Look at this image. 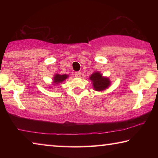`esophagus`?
Listing matches in <instances>:
<instances>
[{"label": "esophagus", "instance_id": "obj_1", "mask_svg": "<svg viewBox=\"0 0 158 158\" xmlns=\"http://www.w3.org/2000/svg\"><path fill=\"white\" fill-rule=\"evenodd\" d=\"M74 75H75V77H77V78H80V77H81V73H80V72H77V73L74 74Z\"/></svg>", "mask_w": 158, "mask_h": 158}]
</instances>
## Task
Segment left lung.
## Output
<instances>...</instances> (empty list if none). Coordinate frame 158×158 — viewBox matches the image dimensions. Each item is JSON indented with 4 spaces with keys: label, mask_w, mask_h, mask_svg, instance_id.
I'll return each instance as SVG.
<instances>
[{
    "label": "left lung",
    "mask_w": 158,
    "mask_h": 158,
    "mask_svg": "<svg viewBox=\"0 0 158 158\" xmlns=\"http://www.w3.org/2000/svg\"><path fill=\"white\" fill-rule=\"evenodd\" d=\"M89 79L91 81L93 89L96 91H103L110 86L111 81L109 77H103L100 72L95 71L89 77Z\"/></svg>",
    "instance_id": "1"
}]
</instances>
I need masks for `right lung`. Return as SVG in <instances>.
<instances>
[{"mask_svg": "<svg viewBox=\"0 0 158 158\" xmlns=\"http://www.w3.org/2000/svg\"><path fill=\"white\" fill-rule=\"evenodd\" d=\"M69 77L68 74H56L54 77H53V82L52 85H57L60 83L63 82L65 79H67Z\"/></svg>", "mask_w": 158, "mask_h": 158, "instance_id": "right-lung-1", "label": "right lung"}]
</instances>
